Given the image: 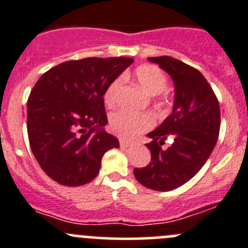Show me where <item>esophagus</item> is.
<instances>
[{"instance_id": "obj_1", "label": "esophagus", "mask_w": 248, "mask_h": 248, "mask_svg": "<svg viewBox=\"0 0 248 248\" xmlns=\"http://www.w3.org/2000/svg\"><path fill=\"white\" fill-rule=\"evenodd\" d=\"M119 143L122 148H127V146L132 145V141L128 140V139H124V138H120L119 139Z\"/></svg>"}]
</instances>
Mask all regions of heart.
<instances>
[{
  "mask_svg": "<svg viewBox=\"0 0 248 248\" xmlns=\"http://www.w3.org/2000/svg\"><path fill=\"white\" fill-rule=\"evenodd\" d=\"M134 76L150 94L155 95L157 102L162 103L167 99V76L158 66L153 64H143L134 70ZM122 85V78H116L110 82L104 92V102L108 107H112L116 100L117 92ZM154 124V117L149 112H133L119 110L110 115L109 127L112 133L124 138H132Z\"/></svg>",
  "mask_w": 248,
  "mask_h": 248,
  "instance_id": "obj_1",
  "label": "heart"
}]
</instances>
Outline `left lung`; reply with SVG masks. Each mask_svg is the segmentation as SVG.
Wrapping results in <instances>:
<instances>
[{
  "mask_svg": "<svg viewBox=\"0 0 248 248\" xmlns=\"http://www.w3.org/2000/svg\"><path fill=\"white\" fill-rule=\"evenodd\" d=\"M149 60L172 76L174 107L162 124L149 133L153 139L146 144L151 153L150 163L136 167L133 173L146 188L168 191L191 179L210 157L219 134V103L198 69L167 55ZM168 136L173 143L163 151L162 145Z\"/></svg>",
  "mask_w": 248,
  "mask_h": 248,
  "instance_id": "1",
  "label": "left lung"
}]
</instances>
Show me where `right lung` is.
Masks as SVG:
<instances>
[{"label": "right lung", "instance_id": "1", "mask_svg": "<svg viewBox=\"0 0 248 248\" xmlns=\"http://www.w3.org/2000/svg\"><path fill=\"white\" fill-rule=\"evenodd\" d=\"M132 63L127 57L69 60L38 78L28 98L26 126L31 151L48 177L66 186L90 183L103 155L119 148L103 129L104 92Z\"/></svg>", "mask_w": 248, "mask_h": 248}]
</instances>
